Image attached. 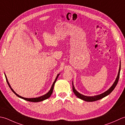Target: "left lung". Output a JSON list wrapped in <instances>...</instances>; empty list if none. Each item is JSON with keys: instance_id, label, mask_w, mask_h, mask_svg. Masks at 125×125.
<instances>
[{"instance_id": "left-lung-1", "label": "left lung", "mask_w": 125, "mask_h": 125, "mask_svg": "<svg viewBox=\"0 0 125 125\" xmlns=\"http://www.w3.org/2000/svg\"><path fill=\"white\" fill-rule=\"evenodd\" d=\"M120 68H121V64H120V67H119V72H118V76H117L116 80L115 81V82L114 83L113 85L111 86V87L107 91H106L105 92H104L103 93L101 94L100 95H95V96H85L79 93V92L75 90V89L74 87L73 86V83H72V86H73V91L74 93L75 94V95L77 96L78 98H80L82 100L86 101H88V102H92V101H95L96 100H100V99L103 98L104 97H105L106 96L108 95V94H109L112 92L114 89L115 88V87H116V86L117 85V83H118L119 81V77H120Z\"/></svg>"}]
</instances>
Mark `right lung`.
Instances as JSON below:
<instances>
[{
  "instance_id": "right-lung-1",
  "label": "right lung",
  "mask_w": 125,
  "mask_h": 125,
  "mask_svg": "<svg viewBox=\"0 0 125 125\" xmlns=\"http://www.w3.org/2000/svg\"><path fill=\"white\" fill-rule=\"evenodd\" d=\"M59 74H58V75H57V78H55V80H54V83H53V85H52V87H51V90H50V91L48 92L47 93H46V94H45V95H44L40 96V97L35 98H26L22 97V96L19 95L18 94H17L16 92H14L13 90V89L11 87V86H10V84H9V82H8V80H7V78H6V75H5V78H6V80L7 83H8V85H9V86L10 88H11V90H12V91L17 96H18V97H19V98H21V99H24V100H26V101H30V102H39V101H42L44 100H45V99H47V98L50 97V96L51 95L52 93V92H53V88H54V84H55V82H56V81H57V78H58V76H59Z\"/></svg>"
}]
</instances>
